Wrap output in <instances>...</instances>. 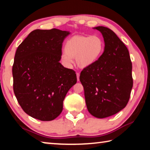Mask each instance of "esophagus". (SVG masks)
Wrapping results in <instances>:
<instances>
[{
  "instance_id": "1",
  "label": "esophagus",
  "mask_w": 150,
  "mask_h": 150,
  "mask_svg": "<svg viewBox=\"0 0 150 150\" xmlns=\"http://www.w3.org/2000/svg\"><path fill=\"white\" fill-rule=\"evenodd\" d=\"M76 75H77V81H79V76H80V74L79 73H76Z\"/></svg>"
}]
</instances>
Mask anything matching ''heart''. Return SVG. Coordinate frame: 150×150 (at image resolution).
I'll use <instances>...</instances> for the list:
<instances>
[{"instance_id":"1","label":"heart","mask_w":150,"mask_h":150,"mask_svg":"<svg viewBox=\"0 0 150 150\" xmlns=\"http://www.w3.org/2000/svg\"><path fill=\"white\" fill-rule=\"evenodd\" d=\"M104 49L105 42L99 35H75L67 40L61 59L67 67H71L74 57L80 67H86L98 60Z\"/></svg>"}]
</instances>
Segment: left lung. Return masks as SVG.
<instances>
[{
  "mask_svg": "<svg viewBox=\"0 0 150 150\" xmlns=\"http://www.w3.org/2000/svg\"><path fill=\"white\" fill-rule=\"evenodd\" d=\"M103 35L105 50L93 64L85 67L79 79L91 115L98 118L114 115L127 105L133 86L128 48L112 30L96 27Z\"/></svg>",
  "mask_w": 150,
  "mask_h": 150,
  "instance_id": "8db88e82",
  "label": "left lung"
}]
</instances>
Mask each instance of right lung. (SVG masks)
I'll list each match as a JSON object with an SVG mask.
<instances>
[{"instance_id":"1","label":"right lung","mask_w":150,"mask_h":150,"mask_svg":"<svg viewBox=\"0 0 150 150\" xmlns=\"http://www.w3.org/2000/svg\"><path fill=\"white\" fill-rule=\"evenodd\" d=\"M69 32L53 28L35 30L18 47L12 65L13 90L29 116L42 121L54 120L63 102L77 83L74 70L59 63L62 44Z\"/></svg>"}]
</instances>
